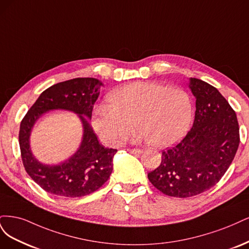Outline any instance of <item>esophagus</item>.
<instances>
[{"instance_id": "1", "label": "esophagus", "mask_w": 249, "mask_h": 249, "mask_svg": "<svg viewBox=\"0 0 249 249\" xmlns=\"http://www.w3.org/2000/svg\"><path fill=\"white\" fill-rule=\"evenodd\" d=\"M128 151H129L132 154H142L143 152L142 149H129Z\"/></svg>"}]
</instances>
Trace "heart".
I'll return each mask as SVG.
<instances>
[{"label":"heart","instance_id":"obj_1","mask_svg":"<svg viewBox=\"0 0 249 249\" xmlns=\"http://www.w3.org/2000/svg\"><path fill=\"white\" fill-rule=\"evenodd\" d=\"M106 101L107 106L95 108L91 123L110 146L124 142L135 124L140 138L151 146L170 147L187 133L194 117V104L186 91L154 82L123 85L111 91Z\"/></svg>","mask_w":249,"mask_h":249}]
</instances>
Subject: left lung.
Returning <instances> with one entry per match:
<instances>
[{
    "mask_svg": "<svg viewBox=\"0 0 249 249\" xmlns=\"http://www.w3.org/2000/svg\"><path fill=\"white\" fill-rule=\"evenodd\" d=\"M188 88L196 97L194 125L177 146L162 152L161 163L148 174L158 190L175 197L212 188L228 171L240 142L236 113L219 91L195 77Z\"/></svg>",
    "mask_w": 249,
    "mask_h": 249,
    "instance_id": "obj_1",
    "label": "left lung"
}]
</instances>
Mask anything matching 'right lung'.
Returning <instances> with one entry per match:
<instances>
[{"mask_svg":"<svg viewBox=\"0 0 249 249\" xmlns=\"http://www.w3.org/2000/svg\"><path fill=\"white\" fill-rule=\"evenodd\" d=\"M103 84L97 78L77 77L55 84L43 91L22 119L19 147L23 166L38 185L52 195L81 197L99 189L113 172L117 149L104 148L90 124L94 103ZM52 110H67L78 115L83 136L78 150L55 165L42 164L34 156L29 138L37 120Z\"/></svg>","mask_w":249,"mask_h":249,"instance_id":"add662e5","label":"right lung"}]
</instances>
